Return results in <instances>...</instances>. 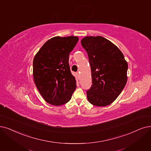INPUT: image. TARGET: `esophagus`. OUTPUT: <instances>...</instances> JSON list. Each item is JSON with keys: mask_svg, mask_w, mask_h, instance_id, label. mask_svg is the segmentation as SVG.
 <instances>
[{"mask_svg": "<svg viewBox=\"0 0 151 151\" xmlns=\"http://www.w3.org/2000/svg\"><path fill=\"white\" fill-rule=\"evenodd\" d=\"M76 79L77 80H79V79H80V74L79 72H77L76 73Z\"/></svg>", "mask_w": 151, "mask_h": 151, "instance_id": "esophagus-1", "label": "esophagus"}]
</instances>
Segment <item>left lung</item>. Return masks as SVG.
<instances>
[{
	"label": "left lung",
	"mask_w": 151,
	"mask_h": 151,
	"mask_svg": "<svg viewBox=\"0 0 151 151\" xmlns=\"http://www.w3.org/2000/svg\"><path fill=\"white\" fill-rule=\"evenodd\" d=\"M81 45L91 68L92 85L87 91L88 100L98 106L110 105L127 82L128 63L119 48L100 36L83 38Z\"/></svg>",
	"instance_id": "left-lung-1"
}]
</instances>
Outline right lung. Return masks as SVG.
Returning <instances> with one entry per match:
<instances>
[{
	"mask_svg": "<svg viewBox=\"0 0 151 151\" xmlns=\"http://www.w3.org/2000/svg\"><path fill=\"white\" fill-rule=\"evenodd\" d=\"M78 41V37L73 36L53 37L46 42L34 58V81L48 104L59 106L68 103L76 88L69 57Z\"/></svg>",
	"mask_w": 151,
	"mask_h": 151,
	"instance_id": "obj_1",
	"label": "right lung"
}]
</instances>
